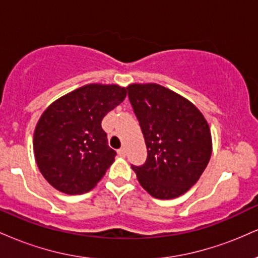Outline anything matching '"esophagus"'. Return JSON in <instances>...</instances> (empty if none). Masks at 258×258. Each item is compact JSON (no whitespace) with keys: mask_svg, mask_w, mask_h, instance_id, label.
Returning a JSON list of instances; mask_svg holds the SVG:
<instances>
[{"mask_svg":"<svg viewBox=\"0 0 258 258\" xmlns=\"http://www.w3.org/2000/svg\"><path fill=\"white\" fill-rule=\"evenodd\" d=\"M117 154H119L120 156H122V158H123V156H126V149H125V148H120V149L117 150Z\"/></svg>","mask_w":258,"mask_h":258,"instance_id":"1","label":"esophagus"}]
</instances>
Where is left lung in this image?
Segmentation results:
<instances>
[{
  "label": "left lung",
  "instance_id": "left-lung-1",
  "mask_svg": "<svg viewBox=\"0 0 258 258\" xmlns=\"http://www.w3.org/2000/svg\"><path fill=\"white\" fill-rule=\"evenodd\" d=\"M147 146V160L132 165L141 185L156 199H173L203 174L212 152L211 132L193 103L158 84L127 87Z\"/></svg>",
  "mask_w": 258,
  "mask_h": 258
}]
</instances>
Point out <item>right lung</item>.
<instances>
[{
  "instance_id": "1",
  "label": "right lung",
  "mask_w": 258,
  "mask_h": 258,
  "mask_svg": "<svg viewBox=\"0 0 258 258\" xmlns=\"http://www.w3.org/2000/svg\"><path fill=\"white\" fill-rule=\"evenodd\" d=\"M126 88L92 84L53 102L34 135L37 166L59 191L91 190L105 174L116 152L108 146L103 117L125 99Z\"/></svg>"
}]
</instances>
